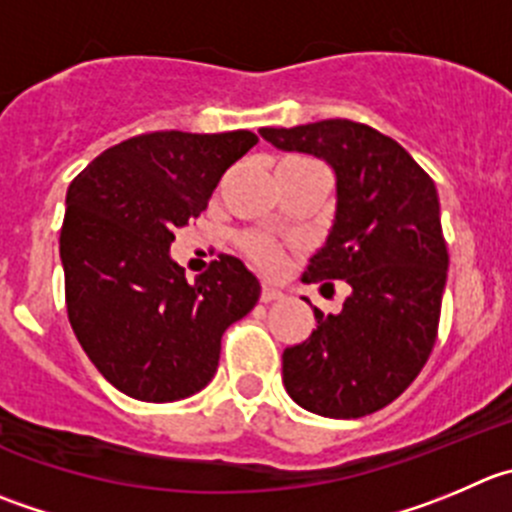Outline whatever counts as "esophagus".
<instances>
[{
    "label": "esophagus",
    "mask_w": 512,
    "mask_h": 512,
    "mask_svg": "<svg viewBox=\"0 0 512 512\" xmlns=\"http://www.w3.org/2000/svg\"><path fill=\"white\" fill-rule=\"evenodd\" d=\"M281 291L276 289L274 284H269V281H264V286H261V301H264V304H271V301H276V299H281Z\"/></svg>",
    "instance_id": "34e87169"
}]
</instances>
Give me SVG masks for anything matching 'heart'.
Listing matches in <instances>:
<instances>
[{
	"label": "heart",
	"instance_id": "b5f03b06",
	"mask_svg": "<svg viewBox=\"0 0 512 512\" xmlns=\"http://www.w3.org/2000/svg\"><path fill=\"white\" fill-rule=\"evenodd\" d=\"M284 163H314V160L299 158V155H296V158H286ZM241 248L253 264L261 266V269L266 271L279 269L281 259H284V246H281V241H276L274 236H269V233H246V236L241 238Z\"/></svg>",
	"mask_w": 512,
	"mask_h": 512
}]
</instances>
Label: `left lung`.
<instances>
[{
	"label": "left lung",
	"mask_w": 512,
	"mask_h": 512,
	"mask_svg": "<svg viewBox=\"0 0 512 512\" xmlns=\"http://www.w3.org/2000/svg\"><path fill=\"white\" fill-rule=\"evenodd\" d=\"M259 133L334 168L337 216L304 281L352 286L339 314L314 306V332L284 349L286 392L321 417L372 415L415 382L435 347L450 264L435 180L364 123L337 118Z\"/></svg>",
	"instance_id": "left-lung-1"
}]
</instances>
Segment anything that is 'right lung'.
Listing matches in <instances>:
<instances>
[{
	"label": "right lung",
	"mask_w": 512,
	"mask_h": 512,
	"mask_svg": "<svg viewBox=\"0 0 512 512\" xmlns=\"http://www.w3.org/2000/svg\"><path fill=\"white\" fill-rule=\"evenodd\" d=\"M256 143L248 130L135 135L67 188V319L97 372L128 397L175 402L201 392L223 332L259 301V279L233 256L221 253L188 284L168 253L175 231L206 211L221 175Z\"/></svg>",
	"instance_id": "1"
}]
</instances>
